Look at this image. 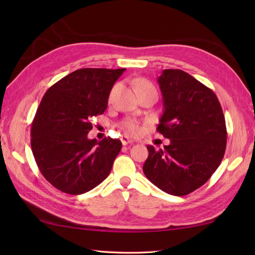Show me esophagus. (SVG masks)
<instances>
[{
  "label": "esophagus",
  "instance_id": "esophagus-1",
  "mask_svg": "<svg viewBox=\"0 0 255 255\" xmlns=\"http://www.w3.org/2000/svg\"><path fill=\"white\" fill-rule=\"evenodd\" d=\"M122 143H123L124 145H127V144H129V143H132V140H130L128 137H123V138H122Z\"/></svg>",
  "mask_w": 255,
  "mask_h": 255
}]
</instances>
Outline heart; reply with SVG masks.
Returning <instances> with one entry per match:
<instances>
[{
	"label": "heart",
	"mask_w": 255,
	"mask_h": 255,
	"mask_svg": "<svg viewBox=\"0 0 255 255\" xmlns=\"http://www.w3.org/2000/svg\"><path fill=\"white\" fill-rule=\"evenodd\" d=\"M133 85L137 94L139 92H142L145 90H155L152 83L149 82V81L145 79H136L133 81ZM118 85H115L112 89L111 94H110V101L113 99V96L115 94ZM121 127L125 132L129 134V136H137V134L141 132V126H140V124L137 121H134V119H125V121L122 122Z\"/></svg>",
	"instance_id": "b5f03b06"
}]
</instances>
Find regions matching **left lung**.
Segmentation results:
<instances>
[{
  "label": "left lung",
  "mask_w": 255,
  "mask_h": 255,
  "mask_svg": "<svg viewBox=\"0 0 255 255\" xmlns=\"http://www.w3.org/2000/svg\"><path fill=\"white\" fill-rule=\"evenodd\" d=\"M158 82L164 111L156 130L171 142L159 150L148 145L142 170L163 192L184 196L204 185L223 161L225 116L213 90L182 70H163Z\"/></svg>",
  "instance_id": "obj_1"
}]
</instances>
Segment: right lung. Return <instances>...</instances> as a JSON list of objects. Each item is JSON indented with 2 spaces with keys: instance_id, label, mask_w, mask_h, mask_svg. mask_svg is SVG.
Returning a JSON list of instances; mask_svg holds the SVG:
<instances>
[{
  "instance_id": "add662e5",
  "label": "right lung",
  "mask_w": 255,
  "mask_h": 255,
  "mask_svg": "<svg viewBox=\"0 0 255 255\" xmlns=\"http://www.w3.org/2000/svg\"><path fill=\"white\" fill-rule=\"evenodd\" d=\"M125 69L85 68L50 86L31 123L30 144L38 169L59 191L80 195L111 173L122 141L90 140L91 121L107 108L113 85Z\"/></svg>"
}]
</instances>
